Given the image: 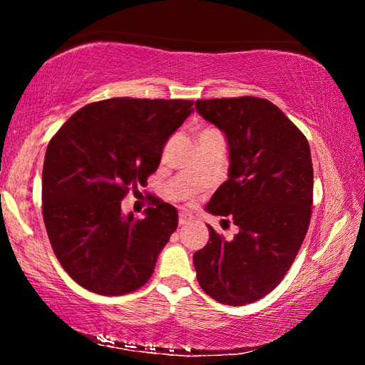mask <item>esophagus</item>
Returning <instances> with one entry per match:
<instances>
[{"label": "esophagus", "mask_w": 365, "mask_h": 365, "mask_svg": "<svg viewBox=\"0 0 365 365\" xmlns=\"http://www.w3.org/2000/svg\"><path fill=\"white\" fill-rule=\"evenodd\" d=\"M191 220H193V214H190L187 211H180V214H178V224L180 225H187Z\"/></svg>", "instance_id": "esophagus-1"}]
</instances>
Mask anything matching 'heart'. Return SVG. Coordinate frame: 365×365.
I'll list each match as a JSON object with an SVG mask.
<instances>
[{
  "label": "heart",
  "instance_id": "obj_1",
  "mask_svg": "<svg viewBox=\"0 0 365 365\" xmlns=\"http://www.w3.org/2000/svg\"><path fill=\"white\" fill-rule=\"evenodd\" d=\"M205 132H207V130H205Z\"/></svg>",
  "mask_w": 365,
  "mask_h": 365
}]
</instances>
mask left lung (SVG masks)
Returning a JSON list of instances; mask_svg holds the SVG:
<instances>
[{
	"label": "left lung",
	"instance_id": "left-lung-1",
	"mask_svg": "<svg viewBox=\"0 0 365 365\" xmlns=\"http://www.w3.org/2000/svg\"><path fill=\"white\" fill-rule=\"evenodd\" d=\"M196 110L225 133L228 178L206 211L230 215L232 242L209 227L193 255L196 279L212 299L243 306L269 294L292 267L311 220L314 172L304 135L264 98L197 100Z\"/></svg>",
	"mask_w": 365,
	"mask_h": 365
}]
</instances>
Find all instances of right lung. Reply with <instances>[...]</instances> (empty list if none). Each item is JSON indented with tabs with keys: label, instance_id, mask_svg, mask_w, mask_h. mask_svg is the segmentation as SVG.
<instances>
[{
	"label": "right lung",
	"instance_id": "add662e5",
	"mask_svg": "<svg viewBox=\"0 0 365 365\" xmlns=\"http://www.w3.org/2000/svg\"><path fill=\"white\" fill-rule=\"evenodd\" d=\"M191 106L188 100L110 98L77 110L49 141L43 220L58 261L80 287L119 296L151 279L177 228V209L150 195L145 217L133 219L120 202L156 172Z\"/></svg>",
	"mask_w": 365,
	"mask_h": 365
}]
</instances>
